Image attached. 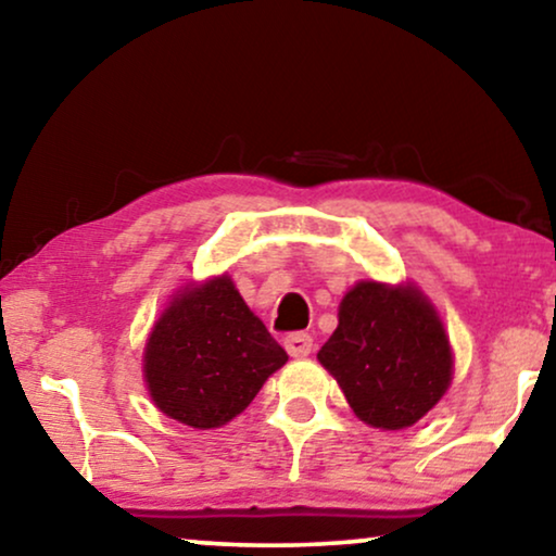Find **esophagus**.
I'll use <instances>...</instances> for the list:
<instances>
[{"instance_id":"esophagus-1","label":"esophagus","mask_w":556,"mask_h":556,"mask_svg":"<svg viewBox=\"0 0 556 556\" xmlns=\"http://www.w3.org/2000/svg\"><path fill=\"white\" fill-rule=\"evenodd\" d=\"M283 346L288 354L295 356V359H303V356L314 352V339H311L308 333H291V337L283 339Z\"/></svg>"}]
</instances>
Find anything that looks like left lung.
<instances>
[{
    "mask_svg": "<svg viewBox=\"0 0 556 556\" xmlns=\"http://www.w3.org/2000/svg\"><path fill=\"white\" fill-rule=\"evenodd\" d=\"M354 415L402 430L430 413L453 379L443 321L413 286L362 280L341 299L339 326L318 352Z\"/></svg>",
    "mask_w": 556,
    "mask_h": 556,
    "instance_id": "left-lung-1",
    "label": "left lung"
}]
</instances>
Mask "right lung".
<instances>
[{"mask_svg":"<svg viewBox=\"0 0 556 556\" xmlns=\"http://www.w3.org/2000/svg\"><path fill=\"white\" fill-rule=\"evenodd\" d=\"M288 354L227 276L187 286L169 303L143 352V379L166 417L219 428L245 409Z\"/></svg>","mask_w":556,"mask_h":556,"instance_id":"add662e5","label":"right lung"}]
</instances>
